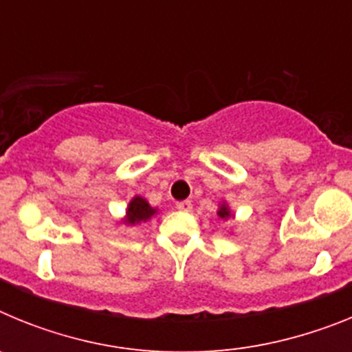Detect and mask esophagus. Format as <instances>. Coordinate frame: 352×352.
Wrapping results in <instances>:
<instances>
[{"label":"esophagus","instance_id":"34e87169","mask_svg":"<svg viewBox=\"0 0 352 352\" xmlns=\"http://www.w3.org/2000/svg\"><path fill=\"white\" fill-rule=\"evenodd\" d=\"M176 208H178L179 211H192V203L190 201H179V203H176Z\"/></svg>","mask_w":352,"mask_h":352}]
</instances>
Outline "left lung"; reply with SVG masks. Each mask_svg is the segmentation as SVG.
<instances>
[{
    "mask_svg": "<svg viewBox=\"0 0 352 352\" xmlns=\"http://www.w3.org/2000/svg\"><path fill=\"white\" fill-rule=\"evenodd\" d=\"M217 214H219V217L222 220H227V219H229V217H232L231 210H229V206H227L226 203L220 204V208H219V211H217Z\"/></svg>",
    "mask_w": 352,
    "mask_h": 352,
    "instance_id": "obj_1",
    "label": "left lung"
}]
</instances>
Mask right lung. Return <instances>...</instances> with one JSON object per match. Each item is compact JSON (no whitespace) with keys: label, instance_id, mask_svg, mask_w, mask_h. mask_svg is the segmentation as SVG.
Returning <instances> with one entry per match:
<instances>
[{"label":"right lung","instance_id":"right-lung-1","mask_svg":"<svg viewBox=\"0 0 352 352\" xmlns=\"http://www.w3.org/2000/svg\"><path fill=\"white\" fill-rule=\"evenodd\" d=\"M155 213H157V210L149 206V203L146 199H142L141 195H135V197L129 203L125 220H123V222H125L126 226H138V223L148 222Z\"/></svg>","mask_w":352,"mask_h":352}]
</instances>
